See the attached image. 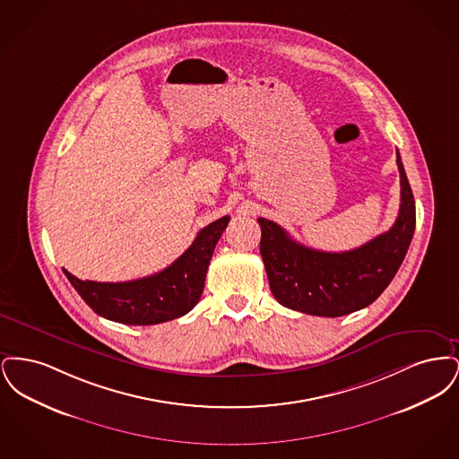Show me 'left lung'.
I'll return each mask as SVG.
<instances>
[{
	"mask_svg": "<svg viewBox=\"0 0 459 459\" xmlns=\"http://www.w3.org/2000/svg\"><path fill=\"white\" fill-rule=\"evenodd\" d=\"M401 206L393 227L367 244L327 253L306 247L281 225L258 219L268 284L275 299L315 316H342L371 305L391 284L404 260L416 225L415 197L397 152Z\"/></svg>",
	"mask_w": 459,
	"mask_h": 459,
	"instance_id": "1",
	"label": "left lung"
}]
</instances>
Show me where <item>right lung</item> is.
I'll return each mask as SVG.
<instances>
[{
    "label": "right lung",
    "mask_w": 459,
    "mask_h": 459,
    "mask_svg": "<svg viewBox=\"0 0 459 459\" xmlns=\"http://www.w3.org/2000/svg\"><path fill=\"white\" fill-rule=\"evenodd\" d=\"M230 217L212 221L199 230L195 242L161 272L129 282L66 279L94 313L126 325H156L189 313L197 305L213 256Z\"/></svg>",
    "instance_id": "1"
}]
</instances>
